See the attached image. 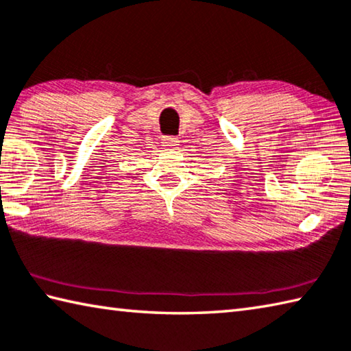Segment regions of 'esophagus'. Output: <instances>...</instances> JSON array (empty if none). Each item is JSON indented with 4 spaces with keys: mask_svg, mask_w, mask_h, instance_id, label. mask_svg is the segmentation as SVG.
Segmentation results:
<instances>
[{
    "mask_svg": "<svg viewBox=\"0 0 351 351\" xmlns=\"http://www.w3.org/2000/svg\"><path fill=\"white\" fill-rule=\"evenodd\" d=\"M163 145L167 148H177L178 145V138L176 136H167L163 138Z\"/></svg>",
    "mask_w": 351,
    "mask_h": 351,
    "instance_id": "esophagus-1",
    "label": "esophagus"
}]
</instances>
